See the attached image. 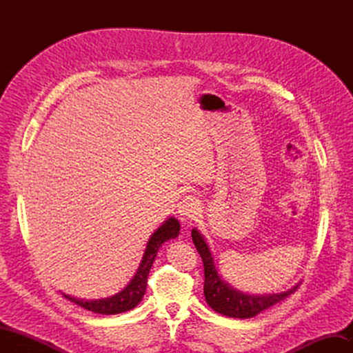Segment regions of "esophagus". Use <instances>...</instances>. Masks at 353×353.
<instances>
[{
  "instance_id": "1",
  "label": "esophagus",
  "mask_w": 353,
  "mask_h": 353,
  "mask_svg": "<svg viewBox=\"0 0 353 353\" xmlns=\"http://www.w3.org/2000/svg\"><path fill=\"white\" fill-rule=\"evenodd\" d=\"M176 208L181 219H193L200 212V203L194 196H185L181 199Z\"/></svg>"
}]
</instances>
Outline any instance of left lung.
Returning a JSON list of instances; mask_svg holds the SVG:
<instances>
[{
  "instance_id": "left-lung-1",
  "label": "left lung",
  "mask_w": 353,
  "mask_h": 353,
  "mask_svg": "<svg viewBox=\"0 0 353 353\" xmlns=\"http://www.w3.org/2000/svg\"><path fill=\"white\" fill-rule=\"evenodd\" d=\"M191 237H193V243L199 254L201 256L203 266H205V287H203V293H205L208 305L218 314L231 318H252L265 311V309L271 307L272 305L284 301L287 296H290L297 290L299 284L292 287L290 290L274 294L256 296L243 293L221 279L209 245L197 228L191 230Z\"/></svg>"
}]
</instances>
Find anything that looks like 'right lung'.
<instances>
[{
	"label": "right lung",
	"mask_w": 353,
	"mask_h": 353,
	"mask_svg": "<svg viewBox=\"0 0 353 353\" xmlns=\"http://www.w3.org/2000/svg\"><path fill=\"white\" fill-rule=\"evenodd\" d=\"M179 222L174 216L168 218L163 225H160L153 234L150 240L147 243V248L143 256V261L140 263V268L137 270V274L134 279L130 281L122 292L116 293L114 296L105 297V299H97V301H83V299L72 297L69 294H63L70 302L82 306L87 311H92L95 314H103V315H114V314H122L126 311H131L138 303L143 301V296L147 288V276L150 272L152 265L154 262V258L157 254V250L160 245L165 241L178 237L179 234Z\"/></svg>",
	"instance_id": "1"
}]
</instances>
